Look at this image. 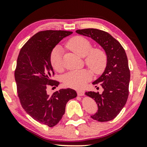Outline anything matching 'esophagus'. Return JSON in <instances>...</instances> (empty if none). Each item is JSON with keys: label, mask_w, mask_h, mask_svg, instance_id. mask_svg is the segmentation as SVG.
<instances>
[{"label": "esophagus", "mask_w": 147, "mask_h": 147, "mask_svg": "<svg viewBox=\"0 0 147 147\" xmlns=\"http://www.w3.org/2000/svg\"><path fill=\"white\" fill-rule=\"evenodd\" d=\"M77 95L78 96H83L84 95V90H79L77 91Z\"/></svg>", "instance_id": "esophagus-1"}]
</instances>
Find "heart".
<instances>
[{
	"label": "heart",
	"instance_id": "b5f03b06",
	"mask_svg": "<svg viewBox=\"0 0 147 147\" xmlns=\"http://www.w3.org/2000/svg\"><path fill=\"white\" fill-rule=\"evenodd\" d=\"M67 47L80 57H85L86 65L94 73H101L105 68L107 63L105 52L100 48H92V44L87 38L80 36L73 37L67 42ZM50 63L55 70H61L62 49L59 45L55 47L51 52ZM90 79L91 75L88 70H76L64 76L63 83L72 88L82 89Z\"/></svg>",
	"mask_w": 147,
	"mask_h": 147
}]
</instances>
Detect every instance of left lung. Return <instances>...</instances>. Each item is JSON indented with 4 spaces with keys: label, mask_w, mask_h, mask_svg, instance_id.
<instances>
[{
    "label": "left lung",
    "mask_w": 147,
    "mask_h": 147,
    "mask_svg": "<svg viewBox=\"0 0 147 147\" xmlns=\"http://www.w3.org/2000/svg\"><path fill=\"white\" fill-rule=\"evenodd\" d=\"M76 32L90 37L104 49L107 57L104 72L92 84L104 89L99 92H86V95L95 99L98 111L90 117L98 122L113 119L125 106L129 96L130 70L125 50L119 42L110 34L102 30L88 28Z\"/></svg>",
    "instance_id": "left-lung-1"
}]
</instances>
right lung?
Instances as JSON below:
<instances>
[{
    "mask_svg": "<svg viewBox=\"0 0 147 147\" xmlns=\"http://www.w3.org/2000/svg\"><path fill=\"white\" fill-rule=\"evenodd\" d=\"M72 32L45 30L36 33L23 45L19 52L14 77L18 98L22 107L34 119L53 127L61 119L65 106L77 97L71 88L60 89L51 95L48 86H58L53 81L55 75L50 63V55L56 45Z\"/></svg>",
    "mask_w": 147,
    "mask_h": 147,
    "instance_id": "right-lung-1",
    "label": "right lung"
}]
</instances>
